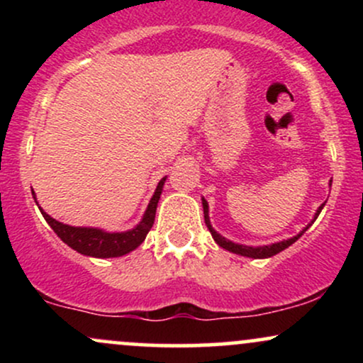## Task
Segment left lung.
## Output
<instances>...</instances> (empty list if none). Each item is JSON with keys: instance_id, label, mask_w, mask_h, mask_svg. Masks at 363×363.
Instances as JSON below:
<instances>
[{"instance_id": "obj_1", "label": "left lung", "mask_w": 363, "mask_h": 363, "mask_svg": "<svg viewBox=\"0 0 363 363\" xmlns=\"http://www.w3.org/2000/svg\"><path fill=\"white\" fill-rule=\"evenodd\" d=\"M329 186H331V182H329ZM201 203H203V213H205V223H206L208 230L211 232V237H213L215 242L218 244L220 247L227 249V251H230V252H234V254H239V256H244V257H252V259H264V257H272V256H274V254H278V252L285 251V249L289 247V245L294 244L295 240L301 239V237L303 235V232H306L307 228H309L311 225L315 222V218H318V216H319L320 210H323L324 205H326V203H323V205H320V206L318 208V211H315V215H314V220H312V222H311L309 225H307V227H303L302 230L298 232L297 235L290 237V239H286V240H280V242L268 244V245H256V247H252V245L235 244V242H232V240L225 239L223 235H220L218 232H216L215 228L211 227L210 215H208V201H206L205 198H201Z\"/></svg>"}]
</instances>
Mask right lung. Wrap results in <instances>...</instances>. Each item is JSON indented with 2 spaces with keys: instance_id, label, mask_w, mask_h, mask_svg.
<instances>
[{
  "instance_id": "1",
  "label": "right lung",
  "mask_w": 363,
  "mask_h": 363,
  "mask_svg": "<svg viewBox=\"0 0 363 363\" xmlns=\"http://www.w3.org/2000/svg\"><path fill=\"white\" fill-rule=\"evenodd\" d=\"M165 179H162L158 182L155 193H153L152 199H150L147 210H145L143 218L141 222L136 225L135 228L126 232H106L102 228L95 227H72V225H66L54 220L52 216H49L45 211L40 208L39 210L45 222L51 225V228L56 232V235L60 237L65 244H68L69 247L74 249L77 252L83 254V256L90 257H101V259H106V257H119L124 256V254L135 251L138 245L143 242L145 237L150 232V228L153 227V222H155V213H157V205L158 199H160L162 191H164ZM35 199V193L32 191Z\"/></svg>"
}]
</instances>
